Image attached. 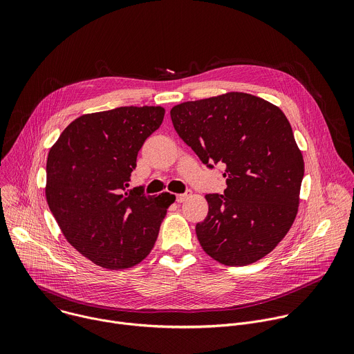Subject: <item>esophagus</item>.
<instances>
[{
  "label": "esophagus",
  "mask_w": 354,
  "mask_h": 354,
  "mask_svg": "<svg viewBox=\"0 0 354 354\" xmlns=\"http://www.w3.org/2000/svg\"><path fill=\"white\" fill-rule=\"evenodd\" d=\"M190 190H187L186 193H180V194H176V201L178 203H183V201L186 200V198H189L190 197Z\"/></svg>",
  "instance_id": "esophagus-1"
}]
</instances>
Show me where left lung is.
I'll use <instances>...</instances> for the list:
<instances>
[{
    "mask_svg": "<svg viewBox=\"0 0 354 354\" xmlns=\"http://www.w3.org/2000/svg\"><path fill=\"white\" fill-rule=\"evenodd\" d=\"M171 119L201 162L225 164L227 189L206 194L209 213L196 225L201 248L227 266L270 254L295 220L304 176L286 115L259 96L227 92L179 104Z\"/></svg>",
    "mask_w": 354,
    "mask_h": 354,
    "instance_id": "left-lung-1",
    "label": "left lung"
}]
</instances>
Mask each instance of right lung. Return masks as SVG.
<instances>
[{
    "label": "right lung",
    "mask_w": 354,
    "mask_h": 354,
    "mask_svg": "<svg viewBox=\"0 0 354 354\" xmlns=\"http://www.w3.org/2000/svg\"><path fill=\"white\" fill-rule=\"evenodd\" d=\"M161 106H122L71 122L48 151L46 198L66 239L95 265L120 270L153 249L175 196L126 192Z\"/></svg>",
    "instance_id": "right-lung-1"
}]
</instances>
